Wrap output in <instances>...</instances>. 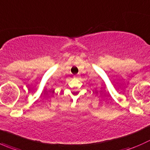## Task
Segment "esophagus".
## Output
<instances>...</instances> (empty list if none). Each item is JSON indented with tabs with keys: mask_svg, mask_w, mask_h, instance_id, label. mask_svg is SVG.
<instances>
[{
	"mask_svg": "<svg viewBox=\"0 0 150 150\" xmlns=\"http://www.w3.org/2000/svg\"><path fill=\"white\" fill-rule=\"evenodd\" d=\"M73 78H79V75H74Z\"/></svg>",
	"mask_w": 150,
	"mask_h": 150,
	"instance_id": "esophagus-1",
	"label": "esophagus"
}]
</instances>
